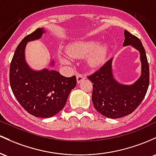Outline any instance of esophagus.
I'll list each match as a JSON object with an SVG mask.
<instances>
[{
  "label": "esophagus",
  "instance_id": "1",
  "mask_svg": "<svg viewBox=\"0 0 156 156\" xmlns=\"http://www.w3.org/2000/svg\"><path fill=\"white\" fill-rule=\"evenodd\" d=\"M84 79H85V77H84L83 74H81V73H77V75H76V81H77V83H81Z\"/></svg>",
  "mask_w": 156,
  "mask_h": 156
}]
</instances>
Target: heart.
<instances>
[{
    "instance_id": "heart-1",
    "label": "heart",
    "mask_w": 156,
    "mask_h": 156,
    "mask_svg": "<svg viewBox=\"0 0 156 156\" xmlns=\"http://www.w3.org/2000/svg\"><path fill=\"white\" fill-rule=\"evenodd\" d=\"M66 51L73 58H83L90 55L87 62L91 67H99L105 62L108 54V46L105 43L100 44L99 40H89L86 41H79L71 43L66 49ZM59 59L63 63L69 61L63 57H59Z\"/></svg>"
}]
</instances>
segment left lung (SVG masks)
Wrapping results in <instances>:
<instances>
[{
    "label": "left lung",
    "mask_w": 156,
    "mask_h": 156,
    "mask_svg": "<svg viewBox=\"0 0 156 156\" xmlns=\"http://www.w3.org/2000/svg\"><path fill=\"white\" fill-rule=\"evenodd\" d=\"M123 46L132 45L140 52L141 74L133 85H122L113 77V58L87 76L93 84L92 101L96 110L104 116L118 119L130 114L141 103L150 83V70L144 48L137 37L125 31Z\"/></svg>",
    "instance_id": "8db88e82"
}]
</instances>
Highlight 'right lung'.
I'll list each match as a JSON object with an SVG mask.
<instances>
[{
	"instance_id": "right-lung-1",
	"label": "right lung",
	"mask_w": 156,
	"mask_h": 156,
	"mask_svg": "<svg viewBox=\"0 0 156 156\" xmlns=\"http://www.w3.org/2000/svg\"><path fill=\"white\" fill-rule=\"evenodd\" d=\"M45 33L38 28L28 34L17 45L9 68L12 92L24 109L40 118L54 116L63 109L70 92L76 84L75 76L65 77L55 70L31 69L25 60L26 43L40 39ZM55 62L52 61L51 66Z\"/></svg>"
}]
</instances>
